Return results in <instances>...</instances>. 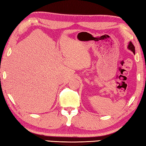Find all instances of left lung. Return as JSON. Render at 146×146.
Returning <instances> with one entry per match:
<instances>
[{
	"label": "left lung",
	"instance_id": "left-lung-1",
	"mask_svg": "<svg viewBox=\"0 0 146 146\" xmlns=\"http://www.w3.org/2000/svg\"><path fill=\"white\" fill-rule=\"evenodd\" d=\"M127 48H128L129 50H130L131 51H132L133 52V54H135V47H134V45H133V43L130 42L129 43V44H128V46H127Z\"/></svg>",
	"mask_w": 146,
	"mask_h": 146
}]
</instances>
